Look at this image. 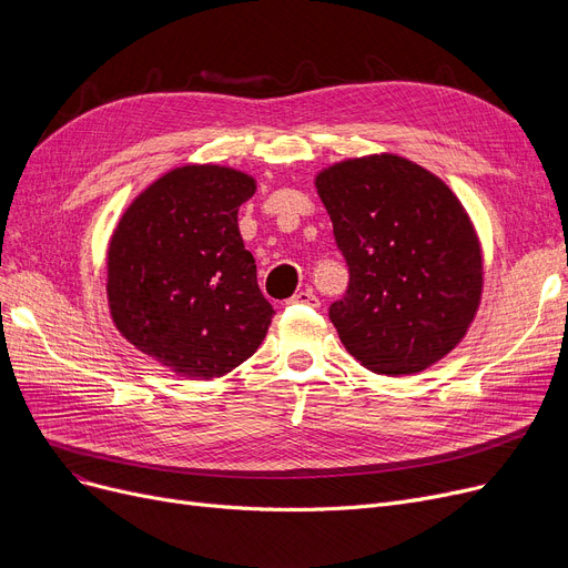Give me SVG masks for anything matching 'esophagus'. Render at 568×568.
<instances>
[{
	"label": "esophagus",
	"instance_id": "34e87169",
	"mask_svg": "<svg viewBox=\"0 0 568 568\" xmlns=\"http://www.w3.org/2000/svg\"><path fill=\"white\" fill-rule=\"evenodd\" d=\"M290 304H304V306H313V308L320 306V302H317V296L313 294V290L296 292V294L292 296V300H290Z\"/></svg>",
	"mask_w": 568,
	"mask_h": 568
}]
</instances>
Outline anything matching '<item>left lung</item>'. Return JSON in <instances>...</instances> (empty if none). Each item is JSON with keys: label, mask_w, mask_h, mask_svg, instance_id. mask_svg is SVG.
Returning <instances> with one entry per match:
<instances>
[{"label": "left lung", "mask_w": 568, "mask_h": 568, "mask_svg": "<svg viewBox=\"0 0 568 568\" xmlns=\"http://www.w3.org/2000/svg\"><path fill=\"white\" fill-rule=\"evenodd\" d=\"M349 266L329 317L364 368L403 377L444 359L484 294L479 234L437 174L398 154L345 159L315 174Z\"/></svg>", "instance_id": "left-lung-1"}]
</instances>
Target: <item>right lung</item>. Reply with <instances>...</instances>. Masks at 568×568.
Listing matches in <instances>:
<instances>
[{
    "label": "right lung",
    "instance_id": "obj_1",
    "mask_svg": "<svg viewBox=\"0 0 568 568\" xmlns=\"http://www.w3.org/2000/svg\"><path fill=\"white\" fill-rule=\"evenodd\" d=\"M255 179L214 163L174 168L119 219L108 244L110 317L179 377H223L255 354L274 308L239 234Z\"/></svg>",
    "mask_w": 568,
    "mask_h": 568
}]
</instances>
